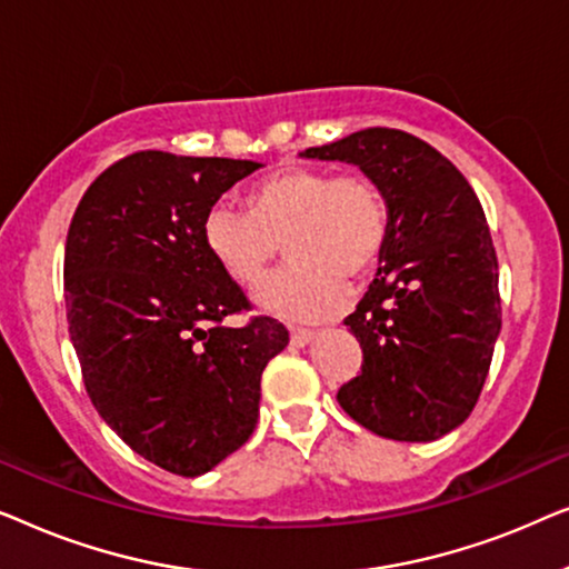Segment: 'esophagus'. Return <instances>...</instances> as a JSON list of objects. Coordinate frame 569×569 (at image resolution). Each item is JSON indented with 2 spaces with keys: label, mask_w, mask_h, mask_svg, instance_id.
Wrapping results in <instances>:
<instances>
[{
  "label": "esophagus",
  "mask_w": 569,
  "mask_h": 569,
  "mask_svg": "<svg viewBox=\"0 0 569 569\" xmlns=\"http://www.w3.org/2000/svg\"><path fill=\"white\" fill-rule=\"evenodd\" d=\"M313 339V331L310 329H290V345L292 347H306Z\"/></svg>",
  "instance_id": "34e87169"
}]
</instances>
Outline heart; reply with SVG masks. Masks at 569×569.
I'll list each match as a JSON object with an SVG mask.
<instances>
[{
  "label": "heart",
  "mask_w": 569,
  "mask_h": 569,
  "mask_svg": "<svg viewBox=\"0 0 569 569\" xmlns=\"http://www.w3.org/2000/svg\"><path fill=\"white\" fill-rule=\"evenodd\" d=\"M388 204L365 170L287 166L246 193V212L217 204L204 217V246L232 282L253 290L277 256L290 263L261 287L263 310L321 321L345 308L347 277L360 279L386 251Z\"/></svg>",
  "instance_id": "heart-1"
}]
</instances>
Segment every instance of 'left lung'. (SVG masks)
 I'll return each mask as SVG.
<instances>
[{"mask_svg": "<svg viewBox=\"0 0 569 569\" xmlns=\"http://www.w3.org/2000/svg\"><path fill=\"white\" fill-rule=\"evenodd\" d=\"M302 158L360 166L383 189L391 220L383 267L345 318L362 368L337 401L380 438L438 440L477 407L500 337L485 209L446 154L401 129L355 131Z\"/></svg>", "mask_w": 569, "mask_h": 569, "instance_id": "obj_1", "label": "left lung"}]
</instances>
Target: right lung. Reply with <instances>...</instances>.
I'll return each mask as SVG.
<instances>
[{"mask_svg":"<svg viewBox=\"0 0 569 569\" xmlns=\"http://www.w3.org/2000/svg\"><path fill=\"white\" fill-rule=\"evenodd\" d=\"M261 162L144 150L84 191L64 248L69 337L106 425L147 461L199 477L256 430L261 372L290 333L253 316L204 246V217Z\"/></svg>","mask_w":569,"mask_h":569,"instance_id":"add662e5","label":"right lung"}]
</instances>
